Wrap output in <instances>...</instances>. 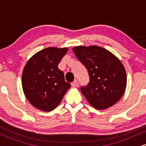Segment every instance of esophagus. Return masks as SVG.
<instances>
[{"mask_svg":"<svg viewBox=\"0 0 146 146\" xmlns=\"http://www.w3.org/2000/svg\"><path fill=\"white\" fill-rule=\"evenodd\" d=\"M78 80H74V81H73V82L71 83V86L73 87L78 86Z\"/></svg>","mask_w":146,"mask_h":146,"instance_id":"obj_1","label":"esophagus"}]
</instances>
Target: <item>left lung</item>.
<instances>
[{
  "mask_svg": "<svg viewBox=\"0 0 146 146\" xmlns=\"http://www.w3.org/2000/svg\"><path fill=\"white\" fill-rule=\"evenodd\" d=\"M73 51L89 75L88 85L80 87L88 103L98 110L116 104L126 87V73L121 61L98 46H78L73 47Z\"/></svg>",
  "mask_w": 146,
  "mask_h": 146,
  "instance_id": "obj_1",
  "label": "left lung"
}]
</instances>
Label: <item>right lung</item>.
<instances>
[{"label": "right lung", "instance_id": "1", "mask_svg": "<svg viewBox=\"0 0 146 146\" xmlns=\"http://www.w3.org/2000/svg\"><path fill=\"white\" fill-rule=\"evenodd\" d=\"M67 48L48 47L28 60L22 75V86L27 99L33 106L45 112L56 108L71 87L58 64Z\"/></svg>", "mask_w": 146, "mask_h": 146}]
</instances>
